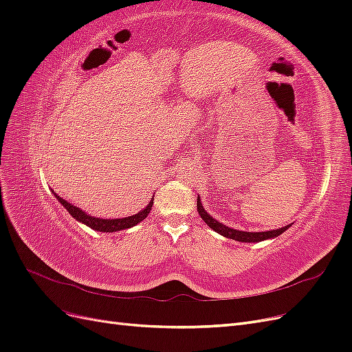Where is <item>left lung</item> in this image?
<instances>
[{"label": "left lung", "mask_w": 352, "mask_h": 352, "mask_svg": "<svg viewBox=\"0 0 352 352\" xmlns=\"http://www.w3.org/2000/svg\"><path fill=\"white\" fill-rule=\"evenodd\" d=\"M197 210H198V214L201 216V219L207 223V226L211 228L214 232L220 233L221 236L233 239V241H239V242H261L265 239H272L282 235V233L289 229L291 225L283 226L280 229H276V230H267V232H243V230H236V229H232L223 225V223L217 221L214 217H211V214L204 210V206H202V202L198 197L197 199Z\"/></svg>", "instance_id": "1"}]
</instances>
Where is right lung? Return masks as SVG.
I'll use <instances>...</instances> for the list:
<instances>
[{"mask_svg": "<svg viewBox=\"0 0 352 352\" xmlns=\"http://www.w3.org/2000/svg\"><path fill=\"white\" fill-rule=\"evenodd\" d=\"M52 194H54V197L57 198L60 204H63V207H65L70 212V216L73 219H76L78 221L83 223V225H87L88 228H91L94 230H98V232H117V230H124V229L133 228L135 225L141 223L148 214H150L151 207L154 204V198H153L150 201V204H148L144 210L138 212V214L124 217V219H100V217H94V216L88 214V212L82 211L79 207L70 204L69 201L63 199L56 192H52Z\"/></svg>", "mask_w": 352, "mask_h": 352, "instance_id": "right-lung-1", "label": "right lung"}]
</instances>
